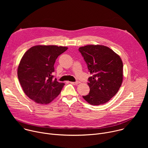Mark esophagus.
Listing matches in <instances>:
<instances>
[{
    "label": "esophagus",
    "mask_w": 148,
    "mask_h": 148,
    "mask_svg": "<svg viewBox=\"0 0 148 148\" xmlns=\"http://www.w3.org/2000/svg\"><path fill=\"white\" fill-rule=\"evenodd\" d=\"M71 84H74V85H77V84H79V81H76V82H70Z\"/></svg>",
    "instance_id": "1"
}]
</instances>
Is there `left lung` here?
Here are the masks:
<instances>
[{
    "label": "left lung",
    "mask_w": 148,
    "mask_h": 148,
    "mask_svg": "<svg viewBox=\"0 0 148 148\" xmlns=\"http://www.w3.org/2000/svg\"><path fill=\"white\" fill-rule=\"evenodd\" d=\"M92 75L88 78L90 90L82 96L92 105L108 102L118 91L123 80V63L112 50L102 45H88L78 49Z\"/></svg>",
    "instance_id": "obj_1"
}]
</instances>
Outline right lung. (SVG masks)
Masks as SVG:
<instances>
[{"label": "right lung", "mask_w": 148, "mask_h": 148, "mask_svg": "<svg viewBox=\"0 0 148 148\" xmlns=\"http://www.w3.org/2000/svg\"><path fill=\"white\" fill-rule=\"evenodd\" d=\"M68 49L57 46H35L20 60L17 76L24 92L40 104L51 102L61 92L64 83L54 79V65L58 56Z\"/></svg>", "instance_id": "right-lung-1"}]
</instances>
